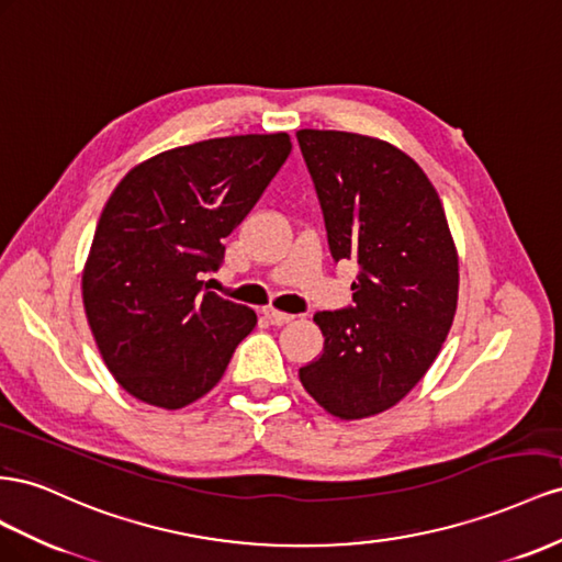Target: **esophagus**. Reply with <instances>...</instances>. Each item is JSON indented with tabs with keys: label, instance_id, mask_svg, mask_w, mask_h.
I'll list each match as a JSON object with an SVG mask.
<instances>
[{
	"label": "esophagus",
	"instance_id": "34e87169",
	"mask_svg": "<svg viewBox=\"0 0 562 562\" xmlns=\"http://www.w3.org/2000/svg\"><path fill=\"white\" fill-rule=\"evenodd\" d=\"M263 317L268 319L270 325H276V327L290 325L292 319H294V315H290V313H282V311H276V308H263Z\"/></svg>",
	"mask_w": 562,
	"mask_h": 562
}]
</instances>
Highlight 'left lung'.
Segmentation results:
<instances>
[{
    "label": "left lung",
    "instance_id": "1",
    "mask_svg": "<svg viewBox=\"0 0 562 562\" xmlns=\"http://www.w3.org/2000/svg\"><path fill=\"white\" fill-rule=\"evenodd\" d=\"M334 263L358 266L352 306L315 315L323 356L299 379L339 419L400 403L452 327L459 261L442 202L403 150L348 132H296Z\"/></svg>",
    "mask_w": 562,
    "mask_h": 562
}]
</instances>
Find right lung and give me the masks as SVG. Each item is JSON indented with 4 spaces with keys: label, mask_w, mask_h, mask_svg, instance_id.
<instances>
[{
    "label": "right lung",
    "mask_w": 562,
    "mask_h": 562,
    "mask_svg": "<svg viewBox=\"0 0 562 562\" xmlns=\"http://www.w3.org/2000/svg\"><path fill=\"white\" fill-rule=\"evenodd\" d=\"M292 153L286 134H247L159 153L124 176L82 276L93 339L120 386L181 409L210 393L256 313L206 290L228 237Z\"/></svg>",
    "instance_id": "right-lung-1"
}]
</instances>
